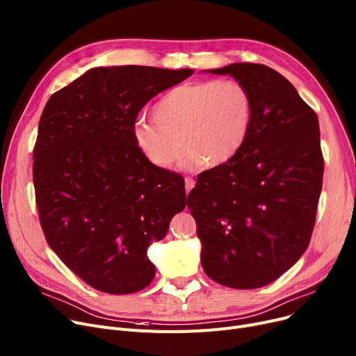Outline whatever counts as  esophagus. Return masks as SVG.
I'll use <instances>...</instances> for the list:
<instances>
[{
  "instance_id": "esophagus-1",
  "label": "esophagus",
  "mask_w": 356,
  "mask_h": 356,
  "mask_svg": "<svg viewBox=\"0 0 356 356\" xmlns=\"http://www.w3.org/2000/svg\"><path fill=\"white\" fill-rule=\"evenodd\" d=\"M184 186H186V191L191 192L195 188L193 177H184Z\"/></svg>"
}]
</instances>
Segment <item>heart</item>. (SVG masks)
Returning a JSON list of instances; mask_svg holds the SVG:
<instances>
[{"instance_id":"b5f03b06","label":"heart","mask_w":356,"mask_h":356,"mask_svg":"<svg viewBox=\"0 0 356 356\" xmlns=\"http://www.w3.org/2000/svg\"><path fill=\"white\" fill-rule=\"evenodd\" d=\"M254 121V101L239 81H196L175 86L154 105V118H140L133 137L156 167L170 168L183 145L184 165L218 167L244 147Z\"/></svg>"}]
</instances>
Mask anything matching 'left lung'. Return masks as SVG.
Returning <instances> with one entry per match:
<instances>
[{"mask_svg":"<svg viewBox=\"0 0 356 356\" xmlns=\"http://www.w3.org/2000/svg\"><path fill=\"white\" fill-rule=\"evenodd\" d=\"M211 72L248 88L254 121L241 152L197 177L188 208L204 273L231 289H258L309 247L323 181L319 120L283 74L266 65Z\"/></svg>","mask_w":356,"mask_h":356,"instance_id":"8db88e82","label":"left lung"}]
</instances>
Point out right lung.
Here are the masks:
<instances>
[{
	"instance_id": "add662e5",
	"label": "right lung",
	"mask_w": 356,
	"mask_h": 356,
	"mask_svg": "<svg viewBox=\"0 0 356 356\" xmlns=\"http://www.w3.org/2000/svg\"><path fill=\"white\" fill-rule=\"evenodd\" d=\"M193 73L152 66L93 67L47 101L33 149V181L47 244L90 287L145 289L147 257L186 207L184 179L137 148L138 112Z\"/></svg>"
}]
</instances>
